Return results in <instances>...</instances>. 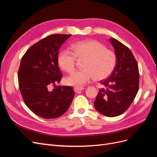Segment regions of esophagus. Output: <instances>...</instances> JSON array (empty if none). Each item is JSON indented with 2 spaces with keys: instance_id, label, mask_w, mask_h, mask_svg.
<instances>
[{
  "instance_id": "obj_1",
  "label": "esophagus",
  "mask_w": 157,
  "mask_h": 157,
  "mask_svg": "<svg viewBox=\"0 0 157 157\" xmlns=\"http://www.w3.org/2000/svg\"><path fill=\"white\" fill-rule=\"evenodd\" d=\"M73 89H74V91L75 92H79L81 91V90H84V88H82V87H75Z\"/></svg>"
}]
</instances>
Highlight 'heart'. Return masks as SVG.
Masks as SVG:
<instances>
[{
	"label": "heart",
	"instance_id": "1",
	"mask_svg": "<svg viewBox=\"0 0 157 157\" xmlns=\"http://www.w3.org/2000/svg\"><path fill=\"white\" fill-rule=\"evenodd\" d=\"M77 59H84L82 69L75 71L65 80L67 84L77 87L84 86L94 78L101 80L107 78L117 63L115 52L96 40L75 42L72 51L64 49L60 52L58 61L61 69L71 73L75 69Z\"/></svg>",
	"mask_w": 157,
	"mask_h": 157
}]
</instances>
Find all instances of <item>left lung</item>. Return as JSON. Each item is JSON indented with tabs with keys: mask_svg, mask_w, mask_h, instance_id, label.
Returning a JSON list of instances; mask_svg holds the SVG:
<instances>
[{
	"mask_svg": "<svg viewBox=\"0 0 157 157\" xmlns=\"http://www.w3.org/2000/svg\"><path fill=\"white\" fill-rule=\"evenodd\" d=\"M110 42L115 48L117 64L111 75L101 84L94 102L102 115L114 117L124 113L134 100L139 90L138 65L131 50L115 39Z\"/></svg>",
	"mask_w": 157,
	"mask_h": 157,
	"instance_id": "left-lung-1",
	"label": "left lung"
}]
</instances>
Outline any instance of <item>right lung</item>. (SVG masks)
<instances>
[{
  "mask_svg": "<svg viewBox=\"0 0 157 157\" xmlns=\"http://www.w3.org/2000/svg\"><path fill=\"white\" fill-rule=\"evenodd\" d=\"M71 35L54 34L41 39L28 49L21 59L18 84L23 101L35 115L46 119L61 116L75 96L73 87L58 86L62 73L58 67V52Z\"/></svg>",
  "mask_w": 157,
  "mask_h": 157,
  "instance_id": "1",
  "label": "right lung"
}]
</instances>
